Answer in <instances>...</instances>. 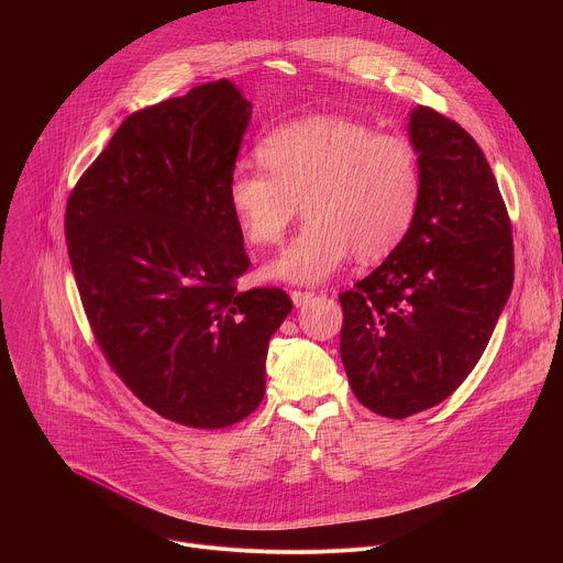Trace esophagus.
<instances>
[{
    "label": "esophagus",
    "instance_id": "34e87169",
    "mask_svg": "<svg viewBox=\"0 0 563 563\" xmlns=\"http://www.w3.org/2000/svg\"><path fill=\"white\" fill-rule=\"evenodd\" d=\"M289 296H291V300H294V305H296V307H302V305H307V302L313 298V291H300V289H294V291H289Z\"/></svg>",
    "mask_w": 563,
    "mask_h": 563
}]
</instances>
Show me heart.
<instances>
[{"instance_id":"1","label":"heart","mask_w":563,"mask_h":563,"mask_svg":"<svg viewBox=\"0 0 563 563\" xmlns=\"http://www.w3.org/2000/svg\"><path fill=\"white\" fill-rule=\"evenodd\" d=\"M263 169L238 167L227 187L235 224L252 245H274L296 218L305 224L265 265V276L316 285L352 254L378 261L408 235L419 200L415 146L398 135L334 115L274 129L258 144Z\"/></svg>"}]
</instances>
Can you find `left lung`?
<instances>
[{
	"mask_svg": "<svg viewBox=\"0 0 563 563\" xmlns=\"http://www.w3.org/2000/svg\"><path fill=\"white\" fill-rule=\"evenodd\" d=\"M421 200L408 235L343 291L341 358L361 404L406 419L445 400L484 354L515 280L512 227L488 159L450 118L408 124Z\"/></svg>",
	"mask_w": 563,
	"mask_h": 563,
	"instance_id": "1",
	"label": "left lung"
}]
</instances>
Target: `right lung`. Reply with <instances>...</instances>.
<instances>
[{"mask_svg": "<svg viewBox=\"0 0 563 563\" xmlns=\"http://www.w3.org/2000/svg\"><path fill=\"white\" fill-rule=\"evenodd\" d=\"M252 104L220 79L131 113L66 205L75 283L124 385L159 417L216 430L265 396L278 287L238 291L250 267L227 187Z\"/></svg>", "mask_w": 563, "mask_h": 563, "instance_id": "1", "label": "right lung"}]
</instances>
